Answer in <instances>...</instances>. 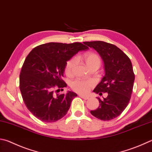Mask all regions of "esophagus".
I'll return each mask as SVG.
<instances>
[{"label": "esophagus", "mask_w": 152, "mask_h": 152, "mask_svg": "<svg viewBox=\"0 0 152 152\" xmlns=\"http://www.w3.org/2000/svg\"><path fill=\"white\" fill-rule=\"evenodd\" d=\"M79 96L80 98L84 99V100H88V99H89V97H87V96H82V95H79Z\"/></svg>", "instance_id": "esophagus-1"}]
</instances>
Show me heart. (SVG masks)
<instances>
[{
	"label": "heart",
	"mask_w": 152,
	"mask_h": 152,
	"mask_svg": "<svg viewBox=\"0 0 152 152\" xmlns=\"http://www.w3.org/2000/svg\"><path fill=\"white\" fill-rule=\"evenodd\" d=\"M80 56L73 57L68 60L66 63L64 71L67 76H70L72 75L74 68L78 60L80 58ZM84 60L86 64L90 68L91 67L100 66L101 64V59L100 56L94 52H88L82 57ZM94 86V82L91 80H86L76 79L71 83V88L74 92L81 94H86L89 92L91 88Z\"/></svg>",
	"instance_id": "heart-1"
}]
</instances>
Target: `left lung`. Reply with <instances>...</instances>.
<instances>
[{
	"label": "left lung",
	"instance_id": "1",
	"mask_svg": "<svg viewBox=\"0 0 152 152\" xmlns=\"http://www.w3.org/2000/svg\"><path fill=\"white\" fill-rule=\"evenodd\" d=\"M97 51L104 63L105 75L94 92L107 97L99 100L96 110L91 114L98 119L107 121L117 118L126 109L130 100L135 75L130 59L116 46L103 41L84 42Z\"/></svg>",
	"mask_w": 152,
	"mask_h": 152
}]
</instances>
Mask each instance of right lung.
Segmentation results:
<instances>
[{
	"instance_id": "right-lung-1",
	"label": "right lung",
	"mask_w": 152,
	"mask_h": 152,
	"mask_svg": "<svg viewBox=\"0 0 152 152\" xmlns=\"http://www.w3.org/2000/svg\"><path fill=\"white\" fill-rule=\"evenodd\" d=\"M80 42H49L33 48L26 56L20 74V90L24 104L38 119L54 122L66 114L76 93L57 94L66 86L62 79L66 63L80 50Z\"/></svg>"
}]
</instances>
